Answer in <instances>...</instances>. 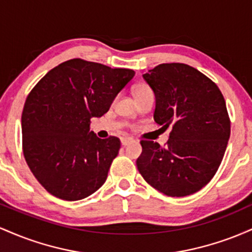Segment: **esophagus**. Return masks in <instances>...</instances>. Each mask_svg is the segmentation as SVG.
Returning <instances> with one entry per match:
<instances>
[{"mask_svg":"<svg viewBox=\"0 0 252 252\" xmlns=\"http://www.w3.org/2000/svg\"><path fill=\"white\" fill-rule=\"evenodd\" d=\"M134 142V140H132L131 137H122L121 138V143H122V146H128L129 143Z\"/></svg>","mask_w":252,"mask_h":252,"instance_id":"esophagus-1","label":"esophagus"}]
</instances>
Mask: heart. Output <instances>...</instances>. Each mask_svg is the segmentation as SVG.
Instances as JSON below:
<instances>
[{"instance_id":"b5f03b06","label":"heart","mask_w":252,"mask_h":252,"mask_svg":"<svg viewBox=\"0 0 252 252\" xmlns=\"http://www.w3.org/2000/svg\"><path fill=\"white\" fill-rule=\"evenodd\" d=\"M146 91H149V88H147V86H140V88L136 90V94H142V92H146Z\"/></svg>"}]
</instances>
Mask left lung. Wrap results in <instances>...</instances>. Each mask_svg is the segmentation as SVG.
<instances>
[{
    "mask_svg": "<svg viewBox=\"0 0 252 252\" xmlns=\"http://www.w3.org/2000/svg\"><path fill=\"white\" fill-rule=\"evenodd\" d=\"M155 94V122L172 126L166 147L142 140L138 172L168 196H186L206 186L220 166L231 124L220 90L186 63H161L143 74Z\"/></svg>",
    "mask_w": 252,
    "mask_h": 252,
    "instance_id": "obj_1",
    "label": "left lung"
}]
</instances>
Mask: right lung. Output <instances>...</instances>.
<instances>
[{
    "mask_svg": "<svg viewBox=\"0 0 252 252\" xmlns=\"http://www.w3.org/2000/svg\"><path fill=\"white\" fill-rule=\"evenodd\" d=\"M135 76L129 68L71 59L52 68L26 99L21 116L22 150L40 185L57 198L91 195L108 178L120 138L97 137L92 117H102Z\"/></svg>",
    "mask_w": 252,
    "mask_h": 252,
    "instance_id": "right-lung-1",
    "label": "right lung"
}]
</instances>
